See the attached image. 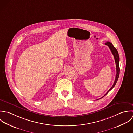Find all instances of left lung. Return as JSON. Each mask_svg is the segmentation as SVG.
Wrapping results in <instances>:
<instances>
[{"label":"left lung","instance_id":"8db88e82","mask_svg":"<svg viewBox=\"0 0 133 133\" xmlns=\"http://www.w3.org/2000/svg\"><path fill=\"white\" fill-rule=\"evenodd\" d=\"M106 45H107L110 49L111 52L112 54H113L114 56V58H115V63H116V71H117V74H116V78H115V80L114 81V83L112 85V86H111V87L108 90V91L106 92L105 94V95L103 96L102 98H101L100 99L102 98L103 97H104L106 94L110 91L116 85V84L117 82V81L118 80V78H119V74H120V67H119V54L118 52V51L114 47V46L112 45V44L109 42H107L105 44ZM99 100V99H98Z\"/></svg>","mask_w":133,"mask_h":133}]
</instances>
